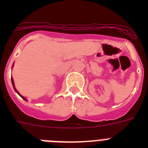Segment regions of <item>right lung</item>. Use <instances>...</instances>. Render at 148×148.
I'll use <instances>...</instances> for the list:
<instances>
[{"label":"right lung","mask_w":148,"mask_h":148,"mask_svg":"<svg viewBox=\"0 0 148 148\" xmlns=\"http://www.w3.org/2000/svg\"><path fill=\"white\" fill-rule=\"evenodd\" d=\"M13 65H14V63H13V64H12V67H13ZM11 80H12V84L13 88H14V90H15V92H17V93H18V95H20L21 97V98H22V99H23V100H25V101H27V99H26V98H25V97H23V95H21V94H20V93H19V92H18V90H16V88H15V84H14V80H13V78H12H12H11Z\"/></svg>","instance_id":"obj_1"}]
</instances>
